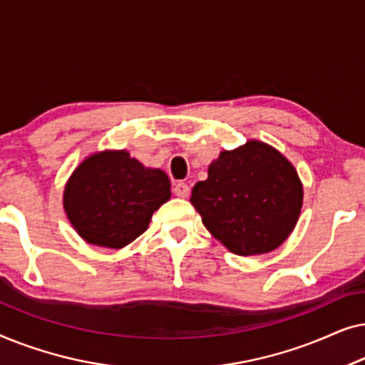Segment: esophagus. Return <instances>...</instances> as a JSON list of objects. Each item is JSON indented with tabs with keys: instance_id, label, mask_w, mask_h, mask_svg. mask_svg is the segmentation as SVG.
Segmentation results:
<instances>
[{
	"instance_id": "1",
	"label": "esophagus",
	"mask_w": 365,
	"mask_h": 365,
	"mask_svg": "<svg viewBox=\"0 0 365 365\" xmlns=\"http://www.w3.org/2000/svg\"><path fill=\"white\" fill-rule=\"evenodd\" d=\"M173 192L176 194L178 197H187V196H189V192H191V189H189V186H187L186 182L179 181V182L174 184V187H173Z\"/></svg>"
}]
</instances>
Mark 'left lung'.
Returning <instances> with one entry per match:
<instances>
[{"instance_id": "1", "label": "left lung", "mask_w": 365, "mask_h": 365, "mask_svg": "<svg viewBox=\"0 0 365 365\" xmlns=\"http://www.w3.org/2000/svg\"><path fill=\"white\" fill-rule=\"evenodd\" d=\"M191 202L217 241L239 256L274 251L296 226L302 184L291 163L267 144L222 151Z\"/></svg>"}]
</instances>
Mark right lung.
I'll list each match as a JSON object with an SVG mask.
<instances>
[{
    "mask_svg": "<svg viewBox=\"0 0 365 365\" xmlns=\"http://www.w3.org/2000/svg\"><path fill=\"white\" fill-rule=\"evenodd\" d=\"M161 169H148L126 151H103L79 164L64 189V209L89 244L121 249L146 231L171 197Z\"/></svg>",
    "mask_w": 365,
    "mask_h": 365,
    "instance_id": "add662e5",
    "label": "right lung"
}]
</instances>
